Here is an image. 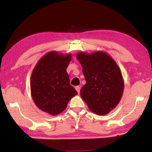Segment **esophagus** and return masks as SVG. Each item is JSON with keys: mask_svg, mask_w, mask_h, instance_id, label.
<instances>
[{"mask_svg": "<svg viewBox=\"0 0 152 152\" xmlns=\"http://www.w3.org/2000/svg\"><path fill=\"white\" fill-rule=\"evenodd\" d=\"M76 91L78 92V93L79 94L80 93V86H76Z\"/></svg>", "mask_w": 152, "mask_h": 152, "instance_id": "obj_1", "label": "esophagus"}]
</instances>
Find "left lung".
Instances as JSON below:
<instances>
[{"label":"left lung","instance_id":"8db88e82","mask_svg":"<svg viewBox=\"0 0 152 152\" xmlns=\"http://www.w3.org/2000/svg\"><path fill=\"white\" fill-rule=\"evenodd\" d=\"M76 58L86 82L80 90L82 99L92 112L107 114L117 107L123 95L124 82L120 68L103 51L79 52Z\"/></svg>","mask_w":152,"mask_h":152}]
</instances>
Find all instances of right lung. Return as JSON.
<instances>
[{
	"label": "right lung",
	"instance_id": "right-lung-1",
	"mask_svg": "<svg viewBox=\"0 0 152 152\" xmlns=\"http://www.w3.org/2000/svg\"><path fill=\"white\" fill-rule=\"evenodd\" d=\"M71 54L50 51L36 64L31 76L33 101L43 111L56 115L65 110L68 102L78 92L70 84L66 68Z\"/></svg>",
	"mask_w": 152,
	"mask_h": 152
}]
</instances>
